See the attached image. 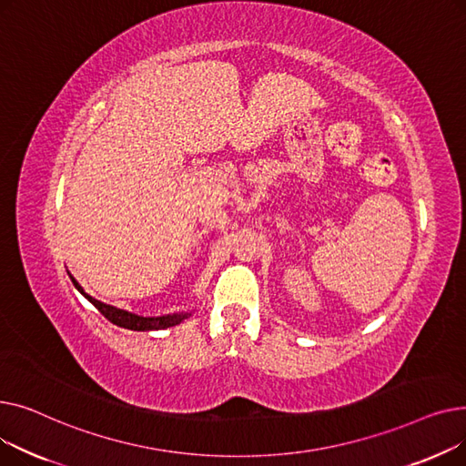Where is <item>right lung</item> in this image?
Returning <instances> with one entry per match:
<instances>
[{"instance_id":"1","label":"right lung","mask_w":466,"mask_h":466,"mask_svg":"<svg viewBox=\"0 0 466 466\" xmlns=\"http://www.w3.org/2000/svg\"><path fill=\"white\" fill-rule=\"evenodd\" d=\"M69 278H71L73 285H76V289L81 292V295L90 304H94V308H97V311H100L107 321H111L116 327H122V329H130V330H160V329L179 325L183 319H187V317L190 315V313H174V315H160V317H141V315L130 313L127 309H118L115 306H109V304H104L100 300L92 299L90 295H86V292L83 290V287L76 281V278H73V276H69Z\"/></svg>"}]
</instances>
